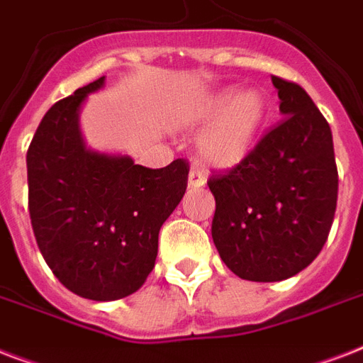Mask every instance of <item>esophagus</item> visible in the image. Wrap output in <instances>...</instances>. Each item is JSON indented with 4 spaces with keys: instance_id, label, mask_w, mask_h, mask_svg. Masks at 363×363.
I'll return each mask as SVG.
<instances>
[{
    "instance_id": "34e87169",
    "label": "esophagus",
    "mask_w": 363,
    "mask_h": 363,
    "mask_svg": "<svg viewBox=\"0 0 363 363\" xmlns=\"http://www.w3.org/2000/svg\"><path fill=\"white\" fill-rule=\"evenodd\" d=\"M205 182H207L205 171L198 169V167H192V169H190V175H188V184L192 188H201L205 186Z\"/></svg>"
}]
</instances>
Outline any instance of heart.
<instances>
[{"label":"heart","instance_id":"b5f03b06","mask_svg":"<svg viewBox=\"0 0 363 363\" xmlns=\"http://www.w3.org/2000/svg\"><path fill=\"white\" fill-rule=\"evenodd\" d=\"M218 116L221 118L199 139V152L209 164L232 167L247 158L252 148L264 121V101L254 92L235 96L233 90H224L201 105L194 122L209 124Z\"/></svg>","mask_w":363,"mask_h":363}]
</instances>
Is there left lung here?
<instances>
[{"mask_svg": "<svg viewBox=\"0 0 363 363\" xmlns=\"http://www.w3.org/2000/svg\"><path fill=\"white\" fill-rule=\"evenodd\" d=\"M282 118L238 165L211 177L213 241L241 279L277 282L320 254L337 207L339 177L330 124L309 94L271 77Z\"/></svg>", "mask_w": 363, "mask_h": 363, "instance_id": "8db88e82", "label": "left lung"}]
</instances>
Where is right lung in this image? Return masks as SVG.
<instances>
[{
  "instance_id": "obj_1",
  "label": "right lung",
  "mask_w": 363,
  "mask_h": 363,
  "mask_svg": "<svg viewBox=\"0 0 363 363\" xmlns=\"http://www.w3.org/2000/svg\"><path fill=\"white\" fill-rule=\"evenodd\" d=\"M104 79L56 101L26 156L28 207L43 258L67 290L94 301L125 298L145 284L160 228L181 203L190 171L184 158L148 169L84 147L79 107Z\"/></svg>"
}]
</instances>
